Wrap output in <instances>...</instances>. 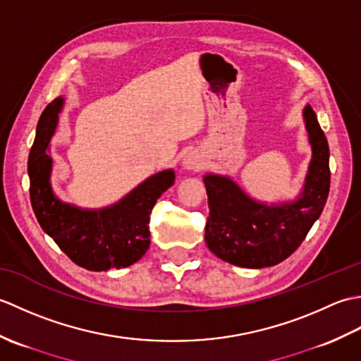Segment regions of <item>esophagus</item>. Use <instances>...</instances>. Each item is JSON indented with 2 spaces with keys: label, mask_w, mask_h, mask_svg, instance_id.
<instances>
[{
  "label": "esophagus",
  "mask_w": 361,
  "mask_h": 361,
  "mask_svg": "<svg viewBox=\"0 0 361 361\" xmlns=\"http://www.w3.org/2000/svg\"><path fill=\"white\" fill-rule=\"evenodd\" d=\"M183 166H185V169H188V171H195V172L202 171L204 167V158L200 155V153L190 152L185 157V159H183Z\"/></svg>",
  "instance_id": "34e87169"
}]
</instances>
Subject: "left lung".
Listing matches in <instances>:
<instances>
[{"label": "left lung", "mask_w": 361, "mask_h": 361, "mask_svg": "<svg viewBox=\"0 0 361 361\" xmlns=\"http://www.w3.org/2000/svg\"><path fill=\"white\" fill-rule=\"evenodd\" d=\"M304 119L313 157L296 202L267 206L250 198L228 176H204L209 203L204 240L225 262L245 268L282 262L302 243L323 212L331 188L329 144L310 105L304 109Z\"/></svg>", "instance_id": "obj_1"}]
</instances>
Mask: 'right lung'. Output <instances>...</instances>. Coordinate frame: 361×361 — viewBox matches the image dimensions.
Masks as SVG:
<instances>
[{
	"mask_svg": "<svg viewBox=\"0 0 361 361\" xmlns=\"http://www.w3.org/2000/svg\"><path fill=\"white\" fill-rule=\"evenodd\" d=\"M63 99H54L37 124L29 152V194L38 224L74 264L91 271L122 268L140 260L150 245V212L159 195L173 185V171L150 176L110 208L83 211L57 200L49 175L52 159L48 144L56 130Z\"/></svg>",
	"mask_w": 361,
	"mask_h": 361,
	"instance_id": "1",
	"label": "right lung"
}]
</instances>
